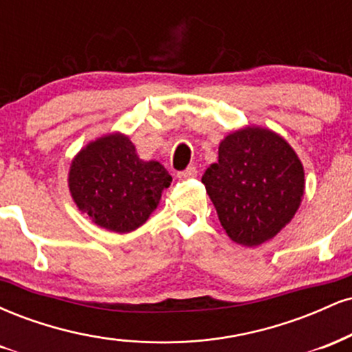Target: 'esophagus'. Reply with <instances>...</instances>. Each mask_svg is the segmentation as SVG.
<instances>
[{
	"label": "esophagus",
	"instance_id": "34e87169",
	"mask_svg": "<svg viewBox=\"0 0 352 352\" xmlns=\"http://www.w3.org/2000/svg\"><path fill=\"white\" fill-rule=\"evenodd\" d=\"M195 175H197V168L193 167V165H190V167L185 168V170L177 173V177H179V179H182V180L192 179V177H195Z\"/></svg>",
	"mask_w": 352,
	"mask_h": 352
}]
</instances>
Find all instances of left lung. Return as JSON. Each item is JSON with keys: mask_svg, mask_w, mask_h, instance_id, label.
<instances>
[{"mask_svg": "<svg viewBox=\"0 0 352 352\" xmlns=\"http://www.w3.org/2000/svg\"><path fill=\"white\" fill-rule=\"evenodd\" d=\"M218 220L238 245L258 246L292 221L305 195V168L272 129L246 125L218 145V162L201 177Z\"/></svg>", "mask_w": 352, "mask_h": 352, "instance_id": "left-lung-1", "label": "left lung"}]
</instances>
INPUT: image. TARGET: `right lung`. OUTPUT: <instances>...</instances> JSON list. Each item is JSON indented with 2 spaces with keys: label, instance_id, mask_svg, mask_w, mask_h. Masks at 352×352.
<instances>
[{
  "label": "right lung",
  "instance_id": "1",
  "mask_svg": "<svg viewBox=\"0 0 352 352\" xmlns=\"http://www.w3.org/2000/svg\"><path fill=\"white\" fill-rule=\"evenodd\" d=\"M172 177L157 160H142L129 135L111 132L72 159L67 185L74 204L89 220L109 232L142 227L159 207Z\"/></svg>",
  "mask_w": 352,
  "mask_h": 352
}]
</instances>
